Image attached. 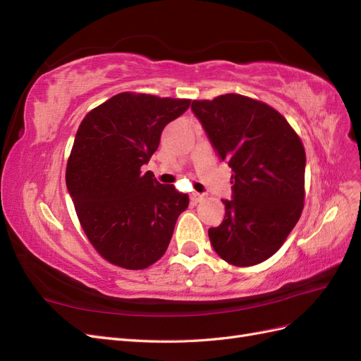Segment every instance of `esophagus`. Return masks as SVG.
<instances>
[{"instance_id":"1","label":"esophagus","mask_w":361,"mask_h":361,"mask_svg":"<svg viewBox=\"0 0 361 361\" xmlns=\"http://www.w3.org/2000/svg\"><path fill=\"white\" fill-rule=\"evenodd\" d=\"M203 199H204V195L200 194V192H192V194H191V202H192V203H199V202H202Z\"/></svg>"}]
</instances>
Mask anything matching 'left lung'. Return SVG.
<instances>
[{"label":"left lung","instance_id":"1","mask_svg":"<svg viewBox=\"0 0 361 361\" xmlns=\"http://www.w3.org/2000/svg\"><path fill=\"white\" fill-rule=\"evenodd\" d=\"M218 158L232 169V200L209 228L215 253L235 267L269 259L298 223L304 202L305 152L300 137L274 108L228 93L192 101Z\"/></svg>","mask_w":361,"mask_h":361}]
</instances>
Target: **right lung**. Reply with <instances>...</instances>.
<instances>
[{
    "label": "right lung",
    "mask_w": 361,
    "mask_h": 361,
    "mask_svg": "<svg viewBox=\"0 0 361 361\" xmlns=\"http://www.w3.org/2000/svg\"><path fill=\"white\" fill-rule=\"evenodd\" d=\"M190 99L120 93L87 114L76 130L66 185L93 247L111 264L145 269L162 257L190 199L154 173L141 174L162 129Z\"/></svg>",
    "instance_id": "obj_1"
}]
</instances>
